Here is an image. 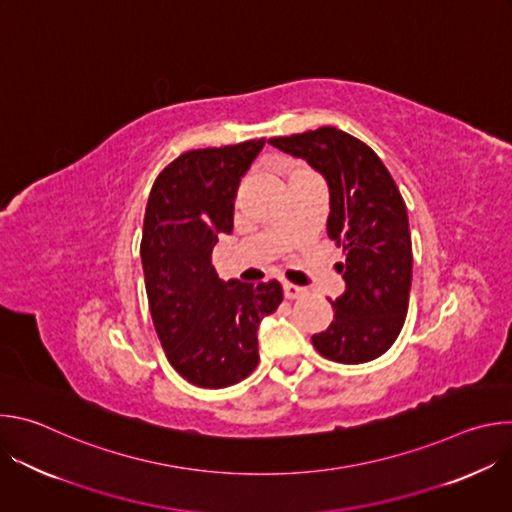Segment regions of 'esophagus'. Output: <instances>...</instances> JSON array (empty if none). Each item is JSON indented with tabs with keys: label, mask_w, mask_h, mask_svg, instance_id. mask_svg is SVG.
I'll list each match as a JSON object with an SVG mask.
<instances>
[{
	"label": "esophagus",
	"mask_w": 512,
	"mask_h": 512,
	"mask_svg": "<svg viewBox=\"0 0 512 512\" xmlns=\"http://www.w3.org/2000/svg\"><path fill=\"white\" fill-rule=\"evenodd\" d=\"M306 294V289L304 287H300V285H294V283H283V296L287 298V300H298V298H302Z\"/></svg>",
	"instance_id": "1"
}]
</instances>
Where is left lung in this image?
<instances>
[{
	"mask_svg": "<svg viewBox=\"0 0 512 512\" xmlns=\"http://www.w3.org/2000/svg\"><path fill=\"white\" fill-rule=\"evenodd\" d=\"M285 154L304 158L330 190L328 237L344 251L346 289L332 302V324L314 348L342 364L369 362L397 340L409 306L411 233L403 196L367 143L336 129L271 137Z\"/></svg>",
	"mask_w": 512,
	"mask_h": 512,
	"instance_id": "8db88e82",
	"label": "left lung"
}]
</instances>
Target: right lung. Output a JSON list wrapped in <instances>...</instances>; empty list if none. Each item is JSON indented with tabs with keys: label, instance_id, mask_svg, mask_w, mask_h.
Returning a JSON list of instances; mask_svg holds the SVG:
<instances>
[{
	"label": "right lung",
	"instance_id": "1",
	"mask_svg": "<svg viewBox=\"0 0 512 512\" xmlns=\"http://www.w3.org/2000/svg\"><path fill=\"white\" fill-rule=\"evenodd\" d=\"M265 139L190 150L156 178L143 216L141 265L152 320L176 373L221 389L249 377L259 322L283 300L281 285L218 279L212 247L233 231L241 178Z\"/></svg>",
	"mask_w": 512,
	"mask_h": 512
}]
</instances>
